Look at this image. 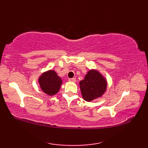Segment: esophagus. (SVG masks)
<instances>
[{
  "label": "esophagus",
  "mask_w": 148,
  "mask_h": 148,
  "mask_svg": "<svg viewBox=\"0 0 148 148\" xmlns=\"http://www.w3.org/2000/svg\"><path fill=\"white\" fill-rule=\"evenodd\" d=\"M76 78L75 77H72V78H69V81H70V82H76Z\"/></svg>",
  "instance_id": "34e87169"
}]
</instances>
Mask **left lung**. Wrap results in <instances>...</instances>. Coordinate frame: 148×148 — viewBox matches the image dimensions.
Returning <instances> with one entry per match:
<instances>
[{
    "label": "left lung",
    "instance_id": "1",
    "mask_svg": "<svg viewBox=\"0 0 148 148\" xmlns=\"http://www.w3.org/2000/svg\"><path fill=\"white\" fill-rule=\"evenodd\" d=\"M83 98L87 102L101 97L106 92L108 82L106 78L96 69H91L84 79L79 82Z\"/></svg>",
    "mask_w": 148,
    "mask_h": 148
}]
</instances>
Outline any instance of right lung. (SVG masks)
Masks as SVG:
<instances>
[{"instance_id": "right-lung-1", "label": "right lung", "mask_w": 148, "mask_h": 148, "mask_svg": "<svg viewBox=\"0 0 148 148\" xmlns=\"http://www.w3.org/2000/svg\"><path fill=\"white\" fill-rule=\"evenodd\" d=\"M38 82L42 92L51 96L58 92L62 84V80L55 71L49 70L40 75Z\"/></svg>"}]
</instances>
